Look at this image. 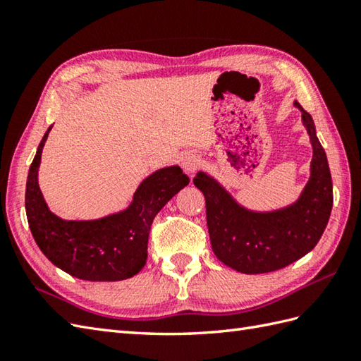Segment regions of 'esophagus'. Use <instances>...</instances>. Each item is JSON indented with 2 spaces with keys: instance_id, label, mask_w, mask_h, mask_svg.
Masks as SVG:
<instances>
[{
  "instance_id": "34e87169",
  "label": "esophagus",
  "mask_w": 361,
  "mask_h": 361,
  "mask_svg": "<svg viewBox=\"0 0 361 361\" xmlns=\"http://www.w3.org/2000/svg\"><path fill=\"white\" fill-rule=\"evenodd\" d=\"M181 164H183V169H185L188 173H192L197 171L198 167H200L202 159L197 155V153H188V155H185V158H183Z\"/></svg>"
}]
</instances>
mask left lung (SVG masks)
Masks as SVG:
<instances>
[{"label":"left lung","instance_id":"obj_1","mask_svg":"<svg viewBox=\"0 0 361 361\" xmlns=\"http://www.w3.org/2000/svg\"><path fill=\"white\" fill-rule=\"evenodd\" d=\"M295 106L302 113L313 158L310 178L293 204L270 212L250 211L208 173L198 172L194 178V185L206 200L214 255L245 274L276 271L301 259L315 248L331 217L334 192L326 152L317 137L310 114L298 102Z\"/></svg>","mask_w":361,"mask_h":361}]
</instances>
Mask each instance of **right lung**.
Returning a JSON list of instances; mask_svg holds the SVG:
<instances>
[{
    "label": "right lung",
    "instance_id": "add662e5",
    "mask_svg": "<svg viewBox=\"0 0 361 361\" xmlns=\"http://www.w3.org/2000/svg\"><path fill=\"white\" fill-rule=\"evenodd\" d=\"M52 126L38 144L26 183V216L43 255L60 270L83 281H122L137 274L147 260L152 221L163 206L189 185L178 166L149 175L127 209L97 220H63L51 212L38 188L42 152Z\"/></svg>",
    "mask_w": 361,
    "mask_h": 361
}]
</instances>
